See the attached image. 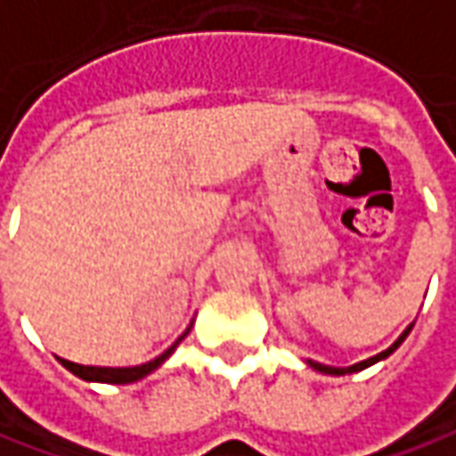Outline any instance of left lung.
<instances>
[{
  "instance_id": "left-lung-1",
  "label": "left lung",
  "mask_w": 456,
  "mask_h": 456,
  "mask_svg": "<svg viewBox=\"0 0 456 456\" xmlns=\"http://www.w3.org/2000/svg\"><path fill=\"white\" fill-rule=\"evenodd\" d=\"M411 328H414V325H409V328H406V330L401 333V338L396 340V343H394V346H391V348H386V351H381L379 355H373V358H369V361H361V363H355V366H351V369H333V366H322V363H315V361H307V363H310V366H313L315 370H321V373H333V376H343V373H355V370L369 369V366H373L376 361H381V358H386V355L394 354V351L399 348L401 343H403V338L411 333Z\"/></svg>"
}]
</instances>
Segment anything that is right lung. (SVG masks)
<instances>
[{
    "label": "right lung",
    "mask_w": 456,
    "mask_h": 456,
    "mask_svg": "<svg viewBox=\"0 0 456 456\" xmlns=\"http://www.w3.org/2000/svg\"><path fill=\"white\" fill-rule=\"evenodd\" d=\"M189 333V330H186ZM186 333L168 348L164 354L159 355V358H153L149 363H143V366H134V369H101V366H80V363H72V361H65V358H60L62 361V366L68 370H72L75 376H80V379H86V381H102V384H134L138 379H143V376H149L151 370H156L161 363H164L168 355L174 354V348L179 346L181 340L186 338Z\"/></svg>",
    "instance_id": "1"
}]
</instances>
